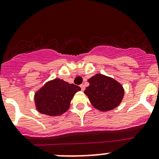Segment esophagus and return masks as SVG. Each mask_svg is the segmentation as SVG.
Listing matches in <instances>:
<instances>
[{
    "instance_id": "obj_1",
    "label": "esophagus",
    "mask_w": 159,
    "mask_h": 159,
    "mask_svg": "<svg viewBox=\"0 0 159 159\" xmlns=\"http://www.w3.org/2000/svg\"><path fill=\"white\" fill-rule=\"evenodd\" d=\"M80 87H81V91H84V90L85 89V87H84V84H81V85H80Z\"/></svg>"
}]
</instances>
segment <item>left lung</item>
I'll list each match as a JSON object with an SVG mask.
<instances>
[{"instance_id": "8db88e82", "label": "left lung", "mask_w": 159, "mask_h": 159, "mask_svg": "<svg viewBox=\"0 0 159 159\" xmlns=\"http://www.w3.org/2000/svg\"><path fill=\"white\" fill-rule=\"evenodd\" d=\"M88 81L90 84L84 93L95 108L106 111L114 109L121 103L124 96V89L115 80L97 74Z\"/></svg>"}]
</instances>
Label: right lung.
Masks as SVG:
<instances>
[{
	"label": "right lung",
	"instance_id": "add662e5",
	"mask_svg": "<svg viewBox=\"0 0 159 159\" xmlns=\"http://www.w3.org/2000/svg\"><path fill=\"white\" fill-rule=\"evenodd\" d=\"M81 88L59 78L48 82L35 94V103L39 112L57 116L69 108L70 100Z\"/></svg>",
	"mask_w": 159,
	"mask_h": 159
}]
</instances>
